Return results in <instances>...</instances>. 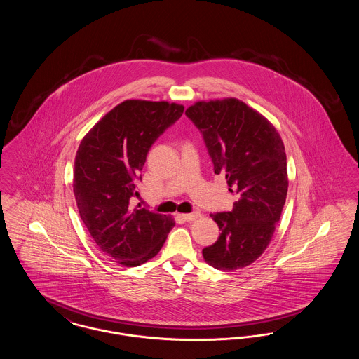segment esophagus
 I'll return each mask as SVG.
<instances>
[{"instance_id":"esophagus-1","label":"esophagus","mask_w":359,"mask_h":359,"mask_svg":"<svg viewBox=\"0 0 359 359\" xmlns=\"http://www.w3.org/2000/svg\"><path fill=\"white\" fill-rule=\"evenodd\" d=\"M201 217V212H198V211H195V212H189V214H180V218L182 219H184V221H195L196 218H199Z\"/></svg>"}]
</instances>
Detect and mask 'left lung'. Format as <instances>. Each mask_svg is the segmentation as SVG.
Here are the masks:
<instances>
[{"instance_id": "left-lung-1", "label": "left lung", "mask_w": 359, "mask_h": 359, "mask_svg": "<svg viewBox=\"0 0 359 359\" xmlns=\"http://www.w3.org/2000/svg\"><path fill=\"white\" fill-rule=\"evenodd\" d=\"M186 114L203 135L214 172L238 195L233 211L210 214L221 234L203 258L219 271L242 269L269 246L285 205L284 142L271 121L237 98L198 101Z\"/></svg>"}]
</instances>
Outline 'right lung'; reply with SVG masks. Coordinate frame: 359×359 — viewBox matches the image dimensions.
I'll list each match as a JSON object with an SVG mask.
<instances>
[{"instance_id": "right-lung-1", "label": "right lung", "mask_w": 359, "mask_h": 359, "mask_svg": "<svg viewBox=\"0 0 359 359\" xmlns=\"http://www.w3.org/2000/svg\"><path fill=\"white\" fill-rule=\"evenodd\" d=\"M184 106L126 100L86 135L75 156L74 195L79 215L104 256L123 266L154 258L175 226L171 215L130 208L135 180L152 144L182 117Z\"/></svg>"}]
</instances>
